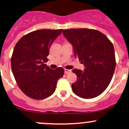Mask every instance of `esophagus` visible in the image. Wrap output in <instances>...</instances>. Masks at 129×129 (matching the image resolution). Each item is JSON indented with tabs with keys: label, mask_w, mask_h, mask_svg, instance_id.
I'll use <instances>...</instances> for the list:
<instances>
[{
	"label": "esophagus",
	"mask_w": 129,
	"mask_h": 129,
	"mask_svg": "<svg viewBox=\"0 0 129 129\" xmlns=\"http://www.w3.org/2000/svg\"><path fill=\"white\" fill-rule=\"evenodd\" d=\"M64 71H65V73H70V72H72V70H69V69H65Z\"/></svg>",
	"instance_id": "obj_1"
}]
</instances>
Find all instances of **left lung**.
Returning <instances> with one entry per match:
<instances>
[{
  "mask_svg": "<svg viewBox=\"0 0 129 129\" xmlns=\"http://www.w3.org/2000/svg\"><path fill=\"white\" fill-rule=\"evenodd\" d=\"M74 49V55L84 64L83 71L75 69L77 80L72 84L76 95L92 99L100 95L112 79L116 67L114 46L105 35L90 29L63 30Z\"/></svg>",
  "mask_w": 129,
  "mask_h": 129,
  "instance_id": "obj_1",
  "label": "left lung"
}]
</instances>
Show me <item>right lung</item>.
Masks as SVG:
<instances>
[{"label":"right lung","mask_w":129,"mask_h":129,"mask_svg":"<svg viewBox=\"0 0 129 129\" xmlns=\"http://www.w3.org/2000/svg\"><path fill=\"white\" fill-rule=\"evenodd\" d=\"M62 29H41L24 35L14 48L11 66L13 74L20 89L30 98L42 100L56 90L57 81L64 69L52 70L45 62L51 44Z\"/></svg>","instance_id":"add662e5"}]
</instances>
